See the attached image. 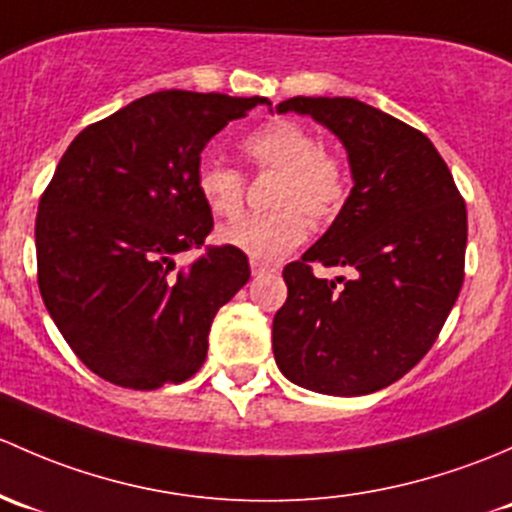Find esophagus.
<instances>
[{"mask_svg":"<svg viewBox=\"0 0 512 512\" xmlns=\"http://www.w3.org/2000/svg\"><path fill=\"white\" fill-rule=\"evenodd\" d=\"M268 271H276V268L268 266V263H263V261H256V258H251V273H254V276H263V273H268Z\"/></svg>","mask_w":512,"mask_h":512,"instance_id":"1","label":"esophagus"}]
</instances>
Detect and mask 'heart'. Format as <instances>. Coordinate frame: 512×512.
Masks as SVG:
<instances>
[{"mask_svg":"<svg viewBox=\"0 0 512 512\" xmlns=\"http://www.w3.org/2000/svg\"><path fill=\"white\" fill-rule=\"evenodd\" d=\"M241 150L261 172H278L273 212L246 214L219 231V239L256 261H273L291 254L315 224H328L342 212L350 194V175L335 152L310 128L295 120H273L249 133ZM197 189L209 212L234 219L246 202V177L221 160H204L197 167Z\"/></svg>","mask_w":512,"mask_h":512,"instance_id":"b5f03b06","label":"heart"}]
</instances>
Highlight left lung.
Wrapping results in <instances>:
<instances>
[{"label":"left lung","instance_id":"1","mask_svg":"<svg viewBox=\"0 0 512 512\" xmlns=\"http://www.w3.org/2000/svg\"><path fill=\"white\" fill-rule=\"evenodd\" d=\"M347 150L352 187L333 226L283 268L273 355L293 384L360 397L402 379L439 337L463 286L466 202L424 133L355 98L295 96ZM315 262L352 267L342 287Z\"/></svg>","mask_w":512,"mask_h":512}]
</instances>
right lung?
Here are the masks:
<instances>
[{
	"label": "right lung",
	"mask_w": 512,
	"mask_h": 512,
	"mask_svg": "<svg viewBox=\"0 0 512 512\" xmlns=\"http://www.w3.org/2000/svg\"><path fill=\"white\" fill-rule=\"evenodd\" d=\"M266 98L160 91L88 125L63 152L36 214L46 310L78 360L128 389L192 377L209 328L249 281V258L207 246L214 229L197 189L202 150Z\"/></svg>",
	"instance_id": "1"
}]
</instances>
